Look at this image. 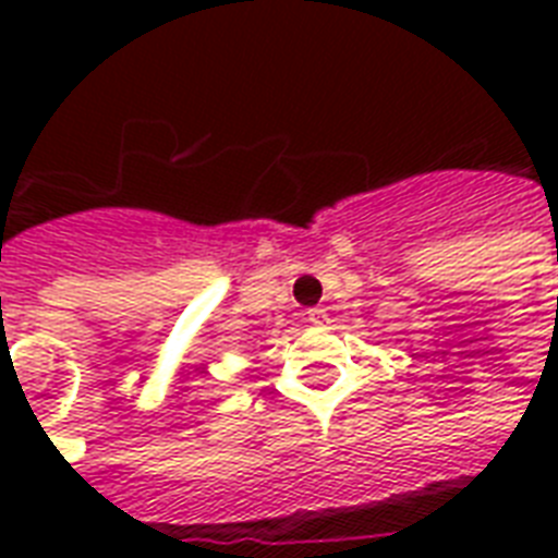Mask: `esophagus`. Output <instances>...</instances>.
<instances>
[{"instance_id": "esophagus-1", "label": "esophagus", "mask_w": 558, "mask_h": 558, "mask_svg": "<svg viewBox=\"0 0 558 558\" xmlns=\"http://www.w3.org/2000/svg\"><path fill=\"white\" fill-rule=\"evenodd\" d=\"M306 322L318 327V324L327 322V310H322V306H315V310H310V313H306Z\"/></svg>"}]
</instances>
